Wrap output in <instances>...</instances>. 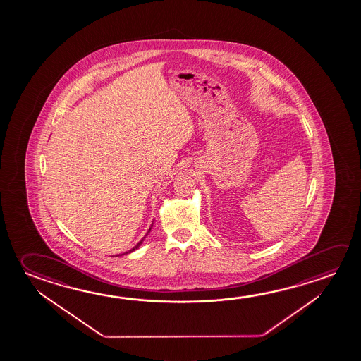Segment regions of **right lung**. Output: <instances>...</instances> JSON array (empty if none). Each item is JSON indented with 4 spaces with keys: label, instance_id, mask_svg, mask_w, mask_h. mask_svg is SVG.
<instances>
[{
    "label": "right lung",
    "instance_id": "add662e5",
    "mask_svg": "<svg viewBox=\"0 0 361 361\" xmlns=\"http://www.w3.org/2000/svg\"><path fill=\"white\" fill-rule=\"evenodd\" d=\"M151 229H152V225H151V228H149V229H148L147 234H148V233H149V231H151ZM147 234H146V235H147ZM143 239H145V238H143ZM143 239H142V240H141V242L137 243L136 247H133V248L130 249V252H126V253H124V255H127V253H132V252H133V250H136V249L140 248V245H141V244H142Z\"/></svg>",
    "mask_w": 361,
    "mask_h": 361
}]
</instances>
